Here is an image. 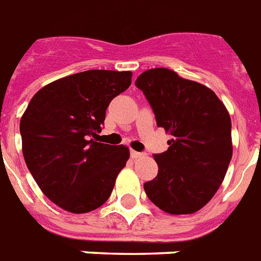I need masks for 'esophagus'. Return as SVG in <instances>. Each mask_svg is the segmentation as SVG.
I'll return each instance as SVG.
<instances>
[{
    "instance_id": "esophagus-1",
    "label": "esophagus",
    "mask_w": 261,
    "mask_h": 261,
    "mask_svg": "<svg viewBox=\"0 0 261 261\" xmlns=\"http://www.w3.org/2000/svg\"><path fill=\"white\" fill-rule=\"evenodd\" d=\"M130 155H131V158H134V160H137V158H141V156H145V154H143V152L135 151V150H131V151H130Z\"/></svg>"
}]
</instances>
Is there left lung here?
<instances>
[{
  "mask_svg": "<svg viewBox=\"0 0 261 261\" xmlns=\"http://www.w3.org/2000/svg\"><path fill=\"white\" fill-rule=\"evenodd\" d=\"M156 126L169 131V149L154 154L158 174L143 188L152 204L170 215H190L211 201L232 158V123L225 106L212 90L154 68L135 80Z\"/></svg>",
  "mask_w": 261,
  "mask_h": 261,
  "instance_id": "1",
  "label": "left lung"
}]
</instances>
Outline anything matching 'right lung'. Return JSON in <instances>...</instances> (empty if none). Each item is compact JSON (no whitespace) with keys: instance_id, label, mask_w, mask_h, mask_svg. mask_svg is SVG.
<instances>
[{"instance_id":"1","label":"right lung","mask_w":261,"mask_h":261,"mask_svg":"<svg viewBox=\"0 0 261 261\" xmlns=\"http://www.w3.org/2000/svg\"><path fill=\"white\" fill-rule=\"evenodd\" d=\"M131 84V72L91 69L50 83L21 118L25 164L52 202L87 213L109 200L130 151L95 142L111 100Z\"/></svg>"}]
</instances>
